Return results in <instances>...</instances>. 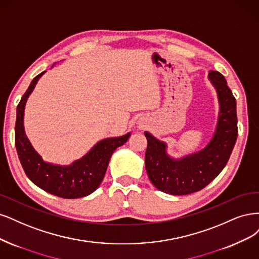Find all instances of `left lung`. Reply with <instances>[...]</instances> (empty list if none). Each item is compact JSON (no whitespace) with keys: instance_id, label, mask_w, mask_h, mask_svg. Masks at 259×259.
Wrapping results in <instances>:
<instances>
[{"instance_id":"obj_1","label":"left lung","mask_w":259,"mask_h":259,"mask_svg":"<svg viewBox=\"0 0 259 259\" xmlns=\"http://www.w3.org/2000/svg\"><path fill=\"white\" fill-rule=\"evenodd\" d=\"M216 90L220 112L215 132L201 151L181 158L166 153V143L145 131L147 148L145 168L153 185L165 194L181 196L201 190L226 165L238 137L236 99L218 71L207 75Z\"/></svg>"}]
</instances>
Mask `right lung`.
Segmentation results:
<instances>
[{
	"label": "right lung",
	"instance_id": "obj_1",
	"mask_svg": "<svg viewBox=\"0 0 259 259\" xmlns=\"http://www.w3.org/2000/svg\"><path fill=\"white\" fill-rule=\"evenodd\" d=\"M45 72L38 74L31 81L17 106L15 143L19 160L29 180L40 189L64 199L86 197L93 194L101 184L113 153L116 148L126 143L131 133L99 141L86 155L68 165L45 161L31 144L23 126L27 100Z\"/></svg>",
	"mask_w": 259,
	"mask_h": 259
}]
</instances>
